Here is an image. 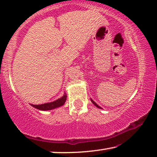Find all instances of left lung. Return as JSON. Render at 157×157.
Wrapping results in <instances>:
<instances>
[{
	"label": "left lung",
	"mask_w": 157,
	"mask_h": 157,
	"mask_svg": "<svg viewBox=\"0 0 157 157\" xmlns=\"http://www.w3.org/2000/svg\"><path fill=\"white\" fill-rule=\"evenodd\" d=\"M91 102H92V103H93V104H94V105H95V106H96V107H97V108H98V109H101V107H100L99 106H98V105H97V104H96V103H95V102H94V101L91 99Z\"/></svg>",
	"instance_id": "8db88e82"
}]
</instances>
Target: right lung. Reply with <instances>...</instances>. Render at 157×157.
Here are the masks:
<instances>
[{
  "mask_svg": "<svg viewBox=\"0 0 157 157\" xmlns=\"http://www.w3.org/2000/svg\"><path fill=\"white\" fill-rule=\"evenodd\" d=\"M66 94L64 93L63 96L61 97L59 99L54 101L49 102V103H46V104H38V105H35V104H31L32 106L34 107V108L38 109V110L41 111H49L52 110V109L59 108V107H61V106L65 104L66 101Z\"/></svg>",
  "mask_w": 157,
  "mask_h": 157,
  "instance_id": "1",
  "label": "right lung"
}]
</instances>
